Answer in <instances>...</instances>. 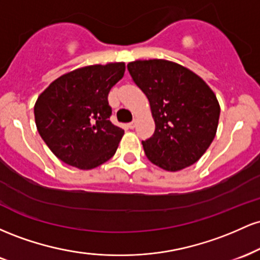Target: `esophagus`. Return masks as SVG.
<instances>
[{
    "mask_svg": "<svg viewBox=\"0 0 260 260\" xmlns=\"http://www.w3.org/2000/svg\"><path fill=\"white\" fill-rule=\"evenodd\" d=\"M127 127L129 128V129H133V128L136 127V121H132V122H129V123L127 124Z\"/></svg>",
    "mask_w": 260,
    "mask_h": 260,
    "instance_id": "1",
    "label": "esophagus"
}]
</instances>
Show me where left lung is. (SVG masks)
I'll return each instance as SVG.
<instances>
[{"mask_svg":"<svg viewBox=\"0 0 260 260\" xmlns=\"http://www.w3.org/2000/svg\"><path fill=\"white\" fill-rule=\"evenodd\" d=\"M127 68L155 121L154 134L142 142L148 159L166 171L193 165L215 138L220 105L214 91L192 71L166 59H138Z\"/></svg>","mask_w":260,"mask_h":260,"instance_id":"left-lung-1","label":"left lung"}]
</instances>
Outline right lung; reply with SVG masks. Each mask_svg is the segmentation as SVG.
Wrapping results in <instances>:
<instances>
[{
  "label": "right lung",
  "mask_w": 260,
  "mask_h": 260,
  "mask_svg": "<svg viewBox=\"0 0 260 260\" xmlns=\"http://www.w3.org/2000/svg\"><path fill=\"white\" fill-rule=\"evenodd\" d=\"M124 70L123 62L86 66L53 80L39 95L38 132L64 164L90 170L115 155L124 131L110 121L107 96Z\"/></svg>",
  "instance_id": "add662e5"
}]
</instances>
